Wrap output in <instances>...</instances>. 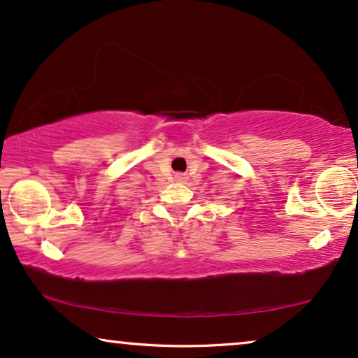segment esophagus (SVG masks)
Returning a JSON list of instances; mask_svg holds the SVG:
<instances>
[{"mask_svg": "<svg viewBox=\"0 0 358 358\" xmlns=\"http://www.w3.org/2000/svg\"><path fill=\"white\" fill-rule=\"evenodd\" d=\"M176 180H178V182H183L185 176L183 175H176Z\"/></svg>", "mask_w": 358, "mask_h": 358, "instance_id": "esophagus-1", "label": "esophagus"}]
</instances>
